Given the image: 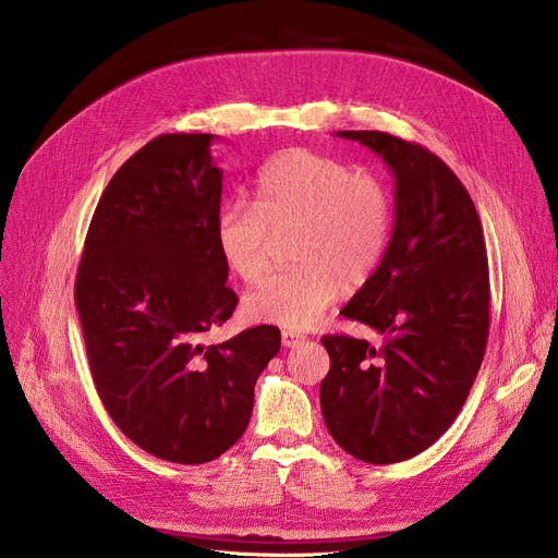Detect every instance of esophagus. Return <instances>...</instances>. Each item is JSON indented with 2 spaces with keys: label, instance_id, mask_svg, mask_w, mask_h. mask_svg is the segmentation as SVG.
I'll use <instances>...</instances> for the list:
<instances>
[{
  "label": "esophagus",
  "instance_id": "esophagus-1",
  "mask_svg": "<svg viewBox=\"0 0 558 558\" xmlns=\"http://www.w3.org/2000/svg\"><path fill=\"white\" fill-rule=\"evenodd\" d=\"M303 341H305L303 335H296V332H291V330H284V332H282V345H284V348H294V345H299V343H303Z\"/></svg>",
  "mask_w": 558,
  "mask_h": 558
}]
</instances>
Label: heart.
Here are the masks:
<instances>
[{"label": "heart", "mask_w": 558, "mask_h": 558, "mask_svg": "<svg viewBox=\"0 0 558 558\" xmlns=\"http://www.w3.org/2000/svg\"><path fill=\"white\" fill-rule=\"evenodd\" d=\"M393 230V198L371 171L310 149H289L262 167L255 205L228 201L215 221L226 267L244 282L269 269L276 238L294 232L296 267L262 280L244 301L257 324L310 330L345 287L364 284Z\"/></svg>", "instance_id": "obj_1"}]
</instances>
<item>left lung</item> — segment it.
Returning <instances> with one entry per match:
<instances>
[{"label": "left lung", "mask_w": 558, "mask_h": 558, "mask_svg": "<svg viewBox=\"0 0 558 558\" xmlns=\"http://www.w3.org/2000/svg\"><path fill=\"white\" fill-rule=\"evenodd\" d=\"M385 160L396 181L389 248L341 310L385 337L326 335L320 412L360 461L396 463L427 450L461 412L488 339L482 221L454 171L425 146L383 131H339Z\"/></svg>", "instance_id": "1"}]
</instances>
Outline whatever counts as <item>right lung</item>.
Here are the masks:
<instances>
[{
	"mask_svg": "<svg viewBox=\"0 0 558 558\" xmlns=\"http://www.w3.org/2000/svg\"><path fill=\"white\" fill-rule=\"evenodd\" d=\"M210 133L144 144L104 190L76 271L74 301L106 412L135 446L205 463L240 441L280 330L201 339L238 307L217 248L221 169Z\"/></svg>",
	"mask_w": 558,
	"mask_h": 558,
	"instance_id": "obj_1",
	"label": "right lung"
}]
</instances>
